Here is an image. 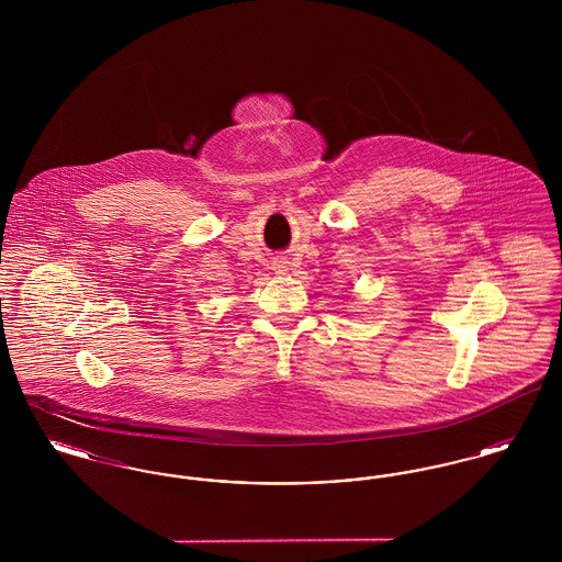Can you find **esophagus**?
Masks as SVG:
<instances>
[{"label":"esophagus","instance_id":"1","mask_svg":"<svg viewBox=\"0 0 562 562\" xmlns=\"http://www.w3.org/2000/svg\"><path fill=\"white\" fill-rule=\"evenodd\" d=\"M286 263H289V261H276L273 266H276V269L282 273V271H286Z\"/></svg>","mask_w":562,"mask_h":562}]
</instances>
